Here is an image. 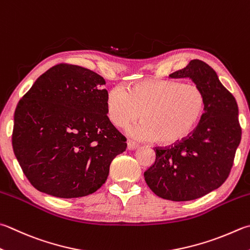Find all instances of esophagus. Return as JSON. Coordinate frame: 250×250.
Masks as SVG:
<instances>
[{"mask_svg":"<svg viewBox=\"0 0 250 250\" xmlns=\"http://www.w3.org/2000/svg\"><path fill=\"white\" fill-rule=\"evenodd\" d=\"M138 147H139V145L134 143V141L129 140L128 143H127V149H128V150H135V149H137Z\"/></svg>","mask_w":250,"mask_h":250,"instance_id":"obj_1","label":"esophagus"}]
</instances>
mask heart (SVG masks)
<instances>
[{
    "instance_id": "heart-1",
    "label": "heart",
    "mask_w": 250,
    "mask_h": 250,
    "mask_svg": "<svg viewBox=\"0 0 250 250\" xmlns=\"http://www.w3.org/2000/svg\"><path fill=\"white\" fill-rule=\"evenodd\" d=\"M206 110V96L195 83L149 79L125 91L113 88L105 99V113L111 123L126 128L143 117L131 129L139 140H154L169 146L188 137Z\"/></svg>"
}]
</instances>
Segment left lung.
Instances as JSON below:
<instances>
[{
    "instance_id": "obj_1",
    "label": "left lung",
    "mask_w": 250,
    "mask_h": 250,
    "mask_svg": "<svg viewBox=\"0 0 250 250\" xmlns=\"http://www.w3.org/2000/svg\"><path fill=\"white\" fill-rule=\"evenodd\" d=\"M168 77L190 78L205 92L206 110L188 137L169 147L153 148L154 163L144 176L163 199L194 200L219 188L229 175L242 138L238 106L214 69L200 60H191Z\"/></svg>"
}]
</instances>
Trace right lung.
Here are the masks:
<instances>
[{
  "mask_svg": "<svg viewBox=\"0 0 250 250\" xmlns=\"http://www.w3.org/2000/svg\"><path fill=\"white\" fill-rule=\"evenodd\" d=\"M104 79L58 64L37 79L16 106L12 144L28 181L59 198H78L105 183L127 147L105 113Z\"/></svg>",
  "mask_w": 250,
  "mask_h": 250,
  "instance_id": "add662e5",
  "label": "right lung"
}]
</instances>
